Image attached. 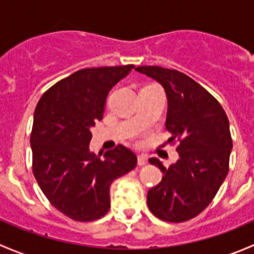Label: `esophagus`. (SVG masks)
<instances>
[{"label":"esophagus","instance_id":"esophagus-1","mask_svg":"<svg viewBox=\"0 0 254 254\" xmlns=\"http://www.w3.org/2000/svg\"><path fill=\"white\" fill-rule=\"evenodd\" d=\"M147 162V157L145 155H139L137 156V165L139 166H145Z\"/></svg>","mask_w":254,"mask_h":254}]
</instances>
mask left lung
Wrapping results in <instances>:
<instances>
[{"label":"left lung","mask_w":254,"mask_h":254,"mask_svg":"<svg viewBox=\"0 0 254 254\" xmlns=\"http://www.w3.org/2000/svg\"><path fill=\"white\" fill-rule=\"evenodd\" d=\"M135 70L165 88L166 129L172 135L168 142H179L178 161L168 168L158 158L148 160L163 177L148 190L147 206L163 221H188L211 203L229 172L232 150L229 119L221 104L183 72L160 66Z\"/></svg>","instance_id":"left-lung-1"}]
</instances>
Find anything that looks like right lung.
Instances as JSON below:
<instances>
[{
  "mask_svg": "<svg viewBox=\"0 0 254 254\" xmlns=\"http://www.w3.org/2000/svg\"><path fill=\"white\" fill-rule=\"evenodd\" d=\"M134 67L82 68L56 82L37 104L30 134L33 173L53 206L75 221L104 216L111 184L136 167L135 153L123 145L103 158L89 151L91 127L103 118L109 91Z\"/></svg>",
  "mask_w": 254,
  "mask_h": 254,
  "instance_id": "obj_1",
  "label": "right lung"
}]
</instances>
